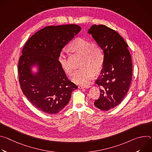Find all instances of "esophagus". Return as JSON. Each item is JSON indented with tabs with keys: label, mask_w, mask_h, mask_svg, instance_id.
Here are the masks:
<instances>
[{
	"label": "esophagus",
	"mask_w": 152,
	"mask_h": 152,
	"mask_svg": "<svg viewBox=\"0 0 152 152\" xmlns=\"http://www.w3.org/2000/svg\"><path fill=\"white\" fill-rule=\"evenodd\" d=\"M90 86L87 85H79L78 86V88L79 89H83V88H90Z\"/></svg>",
	"instance_id": "esophagus-1"
}]
</instances>
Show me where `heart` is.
<instances>
[{
	"label": "heart",
	"instance_id": "heart-1",
	"mask_svg": "<svg viewBox=\"0 0 152 152\" xmlns=\"http://www.w3.org/2000/svg\"><path fill=\"white\" fill-rule=\"evenodd\" d=\"M69 49L83 55L80 69L76 70L72 76L73 82L79 85H86L93 79L94 71L99 72L104 61V54L102 50L97 46L85 38H77L71 42ZM58 62L64 72L68 75L72 73L73 69L70 64L68 57L62 50L59 53Z\"/></svg>",
	"mask_w": 152,
	"mask_h": 152
}]
</instances>
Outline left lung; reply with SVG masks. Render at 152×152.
<instances>
[{"mask_svg":"<svg viewBox=\"0 0 152 152\" xmlns=\"http://www.w3.org/2000/svg\"><path fill=\"white\" fill-rule=\"evenodd\" d=\"M88 33L104 53L103 68L96 81L100 95L94 105L100 110L108 111L121 103L129 89L132 76L131 53L122 37L110 28L94 25Z\"/></svg>","mask_w":152,"mask_h":152,"instance_id":"8db88e82","label":"left lung"}]
</instances>
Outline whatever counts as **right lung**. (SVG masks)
I'll return each instance as SVG.
<instances>
[{
  "label": "right lung",
  "instance_id": "add662e5",
  "mask_svg": "<svg viewBox=\"0 0 152 152\" xmlns=\"http://www.w3.org/2000/svg\"><path fill=\"white\" fill-rule=\"evenodd\" d=\"M80 30L74 24L46 26L30 37L23 48L18 65L20 88L28 100L45 113H59L77 89L58 58L62 48ZM35 64L39 71L34 74L31 68Z\"/></svg>",
  "mask_w": 152,
  "mask_h": 152
}]
</instances>
